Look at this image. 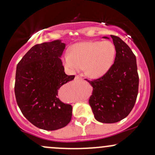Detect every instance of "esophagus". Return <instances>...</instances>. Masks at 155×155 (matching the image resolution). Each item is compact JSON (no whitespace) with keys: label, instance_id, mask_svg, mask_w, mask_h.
Instances as JSON below:
<instances>
[{"label":"esophagus","instance_id":"esophagus-1","mask_svg":"<svg viewBox=\"0 0 155 155\" xmlns=\"http://www.w3.org/2000/svg\"><path fill=\"white\" fill-rule=\"evenodd\" d=\"M81 79H82V78H81V76H79V75H76V76H75V79H76V80H81Z\"/></svg>","mask_w":155,"mask_h":155}]
</instances>
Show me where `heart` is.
Listing matches in <instances>:
<instances>
[{
    "instance_id": "obj_1",
    "label": "heart",
    "mask_w": 155,
    "mask_h": 155,
    "mask_svg": "<svg viewBox=\"0 0 155 155\" xmlns=\"http://www.w3.org/2000/svg\"><path fill=\"white\" fill-rule=\"evenodd\" d=\"M116 54L114 45L110 41H85L74 44L62 61L71 72L84 68L91 78H99L106 74L112 66Z\"/></svg>"
}]
</instances>
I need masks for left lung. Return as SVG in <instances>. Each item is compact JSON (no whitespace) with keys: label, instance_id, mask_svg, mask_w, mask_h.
<instances>
[{"label":"left lung","instance_id":"8db88e82","mask_svg":"<svg viewBox=\"0 0 155 155\" xmlns=\"http://www.w3.org/2000/svg\"><path fill=\"white\" fill-rule=\"evenodd\" d=\"M111 37L116 49L114 63L102 77L86 79L93 87L89 104L95 120L103 123L120 122L130 113L139 83L135 54L120 37Z\"/></svg>","mask_w":155,"mask_h":155}]
</instances>
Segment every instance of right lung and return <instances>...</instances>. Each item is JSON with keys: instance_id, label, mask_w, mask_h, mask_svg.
Listing matches in <instances>:
<instances>
[{"instance_id": "right-lung-1", "label": "right lung", "mask_w": 155, "mask_h": 155, "mask_svg": "<svg viewBox=\"0 0 155 155\" xmlns=\"http://www.w3.org/2000/svg\"><path fill=\"white\" fill-rule=\"evenodd\" d=\"M65 44L60 40L33 46L17 64L15 92L25 117L35 127L55 130L66 126L71 105L60 100L58 90L75 76L64 71L60 57Z\"/></svg>"}]
</instances>
